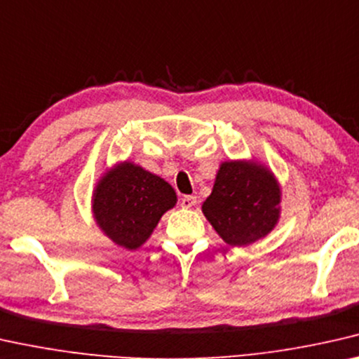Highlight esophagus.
<instances>
[{
	"label": "esophagus",
	"mask_w": 359,
	"mask_h": 359,
	"mask_svg": "<svg viewBox=\"0 0 359 359\" xmlns=\"http://www.w3.org/2000/svg\"><path fill=\"white\" fill-rule=\"evenodd\" d=\"M195 205H196V196H194V195H185L180 200L182 208H194Z\"/></svg>",
	"instance_id": "obj_1"
}]
</instances>
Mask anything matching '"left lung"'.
<instances>
[{
    "mask_svg": "<svg viewBox=\"0 0 359 359\" xmlns=\"http://www.w3.org/2000/svg\"><path fill=\"white\" fill-rule=\"evenodd\" d=\"M280 189L264 165L222 163L203 214L231 247H247L266 237L279 221Z\"/></svg>",
    "mask_w": 359,
    "mask_h": 359,
    "instance_id": "8db88e82",
    "label": "left lung"
}]
</instances>
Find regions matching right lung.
Listing matches in <instances>:
<instances>
[{
  "label": "right lung",
  "mask_w": 359,
  "mask_h": 359,
  "mask_svg": "<svg viewBox=\"0 0 359 359\" xmlns=\"http://www.w3.org/2000/svg\"><path fill=\"white\" fill-rule=\"evenodd\" d=\"M175 201L177 196L168 182L140 165L122 163L100 180L93 194V214L112 242L137 250Z\"/></svg>",
  "instance_id": "1"
}]
</instances>
